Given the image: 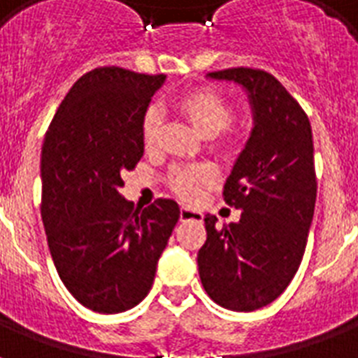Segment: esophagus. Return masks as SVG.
I'll return each instance as SVG.
<instances>
[{"mask_svg": "<svg viewBox=\"0 0 358 358\" xmlns=\"http://www.w3.org/2000/svg\"><path fill=\"white\" fill-rule=\"evenodd\" d=\"M180 221H202V213L193 210V208H180Z\"/></svg>", "mask_w": 358, "mask_h": 358, "instance_id": "esophagus-1", "label": "esophagus"}]
</instances>
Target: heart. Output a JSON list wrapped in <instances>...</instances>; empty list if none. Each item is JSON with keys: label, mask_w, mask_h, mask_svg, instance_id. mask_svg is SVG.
Here are the masks:
<instances>
[{"label": "heart", "mask_w": 358, "mask_h": 358, "mask_svg": "<svg viewBox=\"0 0 358 358\" xmlns=\"http://www.w3.org/2000/svg\"><path fill=\"white\" fill-rule=\"evenodd\" d=\"M176 109L202 137L217 135L219 150H229L232 145V134L229 124L234 119V108L223 94L212 89H195L182 94L176 100ZM159 115L156 109H146L141 117V143L145 150H154L159 139ZM215 169L206 163L184 165L171 169L167 174V184L174 195L182 201H195L206 185L215 182Z\"/></svg>", "instance_id": "heart-1"}]
</instances>
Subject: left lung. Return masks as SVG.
<instances>
[{"instance_id":"left-lung-1","label":"left lung","mask_w":358,"mask_h":358,"mask_svg":"<svg viewBox=\"0 0 358 358\" xmlns=\"http://www.w3.org/2000/svg\"><path fill=\"white\" fill-rule=\"evenodd\" d=\"M208 78L234 81L249 92L255 128L223 191L241 217L223 227L215 215L204 217L199 275L217 305L252 312L288 288L305 255L317 193L310 120L264 70L239 66Z\"/></svg>"}]
</instances>
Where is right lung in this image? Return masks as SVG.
Instances as JSON below:
<instances>
[{"label": "right lung", "instance_id": "right-lung-1", "mask_svg": "<svg viewBox=\"0 0 358 358\" xmlns=\"http://www.w3.org/2000/svg\"><path fill=\"white\" fill-rule=\"evenodd\" d=\"M165 74L100 66L59 106L41 156L42 223L59 277L81 305L119 314L150 292L180 208L157 199L145 210L120 196L122 174L145 152L141 117Z\"/></svg>", "mask_w": 358, "mask_h": 358}]
</instances>
